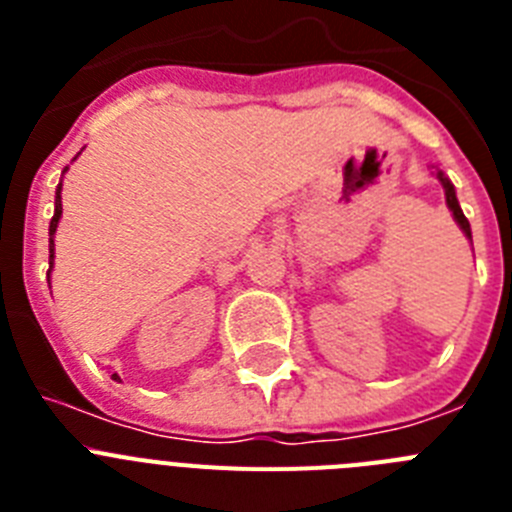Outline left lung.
<instances>
[{
    "mask_svg": "<svg viewBox=\"0 0 512 512\" xmlns=\"http://www.w3.org/2000/svg\"><path fill=\"white\" fill-rule=\"evenodd\" d=\"M433 174H436V179H438V182H441L443 194H446V205H449V210H451V215H454L456 225H459L461 233L467 235L469 241H472V228H469V220H467V217H464V212H461L459 200H456L454 184H451V179H449V176H446V174H443L441 169H436V171H433Z\"/></svg>",
    "mask_w": 512,
    "mask_h": 512,
    "instance_id": "1",
    "label": "left lung"
}]
</instances>
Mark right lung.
<instances>
[{
	"label": "right lung",
	"instance_id": "obj_1",
	"mask_svg": "<svg viewBox=\"0 0 512 512\" xmlns=\"http://www.w3.org/2000/svg\"><path fill=\"white\" fill-rule=\"evenodd\" d=\"M76 156H81V153H76ZM76 161V158H74ZM66 171H69V166H66V169H63V174H66ZM61 189H63V184H58L56 187V202H53V207H56V210H53V217H51V225H48V235H51V238H48V284H51V271H53V259H56V243H53V235H56V228H58V220H61V212H63V205H61ZM112 377L117 379V374H112Z\"/></svg>",
	"mask_w": 512,
	"mask_h": 512
}]
</instances>
